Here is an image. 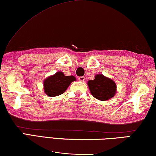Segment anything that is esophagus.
<instances>
[{"instance_id":"obj_1","label":"esophagus","mask_w":156,"mask_h":156,"mask_svg":"<svg viewBox=\"0 0 156 156\" xmlns=\"http://www.w3.org/2000/svg\"><path fill=\"white\" fill-rule=\"evenodd\" d=\"M78 80L81 81V82H84L85 80V76H80V77L78 78Z\"/></svg>"}]
</instances>
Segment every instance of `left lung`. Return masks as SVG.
I'll return each mask as SVG.
<instances>
[{"instance_id":"8db88e82","label":"left lung","mask_w":156,"mask_h":156,"mask_svg":"<svg viewBox=\"0 0 156 156\" xmlns=\"http://www.w3.org/2000/svg\"><path fill=\"white\" fill-rule=\"evenodd\" d=\"M87 85L91 95L100 101L110 99L115 96L117 90V86L114 80L102 74L96 75L94 80H89Z\"/></svg>"}]
</instances>
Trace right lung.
<instances>
[{
	"label": "right lung",
	"instance_id": "1",
	"mask_svg": "<svg viewBox=\"0 0 156 156\" xmlns=\"http://www.w3.org/2000/svg\"><path fill=\"white\" fill-rule=\"evenodd\" d=\"M76 80L73 76H66L62 72L58 71L45 79L44 81V90L46 95L51 97L61 95Z\"/></svg>",
	"mask_w": 156,
	"mask_h": 156
}]
</instances>
